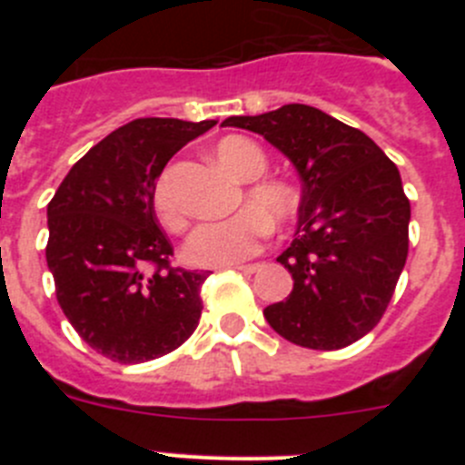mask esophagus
Wrapping results in <instances>:
<instances>
[{
  "instance_id": "obj_1",
  "label": "esophagus",
  "mask_w": 465,
  "mask_h": 465,
  "mask_svg": "<svg viewBox=\"0 0 465 465\" xmlns=\"http://www.w3.org/2000/svg\"><path fill=\"white\" fill-rule=\"evenodd\" d=\"M237 270H240V272H244V274H253V272H258V270H261V262H252V265H235Z\"/></svg>"
}]
</instances>
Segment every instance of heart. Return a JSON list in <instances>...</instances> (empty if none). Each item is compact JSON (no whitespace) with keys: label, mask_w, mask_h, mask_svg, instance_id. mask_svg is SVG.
<instances>
[{"label":"heart","mask_w":465,"mask_h":465,"mask_svg":"<svg viewBox=\"0 0 465 465\" xmlns=\"http://www.w3.org/2000/svg\"><path fill=\"white\" fill-rule=\"evenodd\" d=\"M213 155L230 174L249 183L244 195L237 200L240 212L228 219L207 221L193 230L186 242V258L193 265L223 268L253 256L268 240L270 225L282 228L291 223L298 213L300 195L283 179H258L268 170V158L252 139L230 134L213 146ZM153 207L158 219L170 230L186 225V213L176 203L167 174L155 182Z\"/></svg>","instance_id":"obj_1"}]
</instances>
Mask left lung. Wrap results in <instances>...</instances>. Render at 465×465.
<instances>
[{
    "mask_svg": "<svg viewBox=\"0 0 465 465\" xmlns=\"http://www.w3.org/2000/svg\"><path fill=\"white\" fill-rule=\"evenodd\" d=\"M223 125L262 134L302 179L298 232L277 258L293 291L262 314L298 347L354 344L380 323L408 261L410 200L398 167L368 134L307 104Z\"/></svg>",
    "mask_w": 465,
    "mask_h": 465,
    "instance_id": "8db88e82",
    "label": "left lung"
}]
</instances>
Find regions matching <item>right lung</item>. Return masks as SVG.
Returning <instances> with one entry per match:
<instances>
[{
  "mask_svg": "<svg viewBox=\"0 0 465 465\" xmlns=\"http://www.w3.org/2000/svg\"><path fill=\"white\" fill-rule=\"evenodd\" d=\"M216 121L137 118L69 170L48 203V270L57 302L88 347L143 363L182 347L203 314L207 272L172 265L153 188L167 160Z\"/></svg>",
  "mask_w": 465,
  "mask_h": 465,
  "instance_id": "obj_1",
  "label": "right lung"
}]
</instances>
